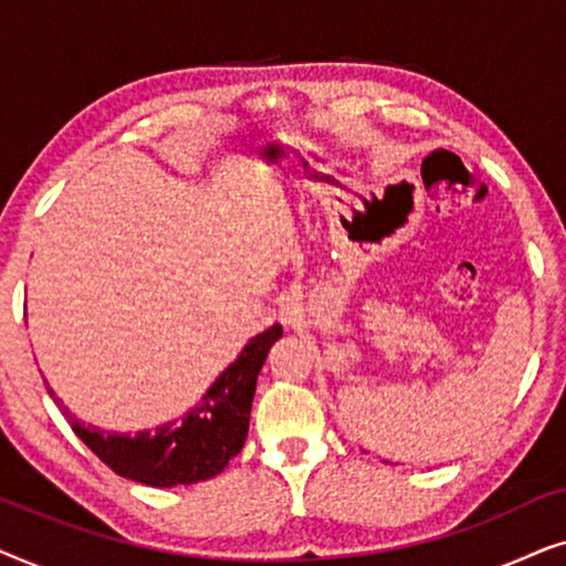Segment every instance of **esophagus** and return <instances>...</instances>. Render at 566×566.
<instances>
[{"label":"esophagus","instance_id":"34e87169","mask_svg":"<svg viewBox=\"0 0 566 566\" xmlns=\"http://www.w3.org/2000/svg\"><path fill=\"white\" fill-rule=\"evenodd\" d=\"M277 316H281L285 327H301V322H304V298L298 293H281V298H277Z\"/></svg>","mask_w":566,"mask_h":566}]
</instances>
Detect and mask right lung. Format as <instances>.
Returning a JSON list of instances; mask_svg holds the SVG:
<instances>
[{
	"label": "right lung",
	"instance_id": "right-lung-1",
	"mask_svg": "<svg viewBox=\"0 0 566 566\" xmlns=\"http://www.w3.org/2000/svg\"><path fill=\"white\" fill-rule=\"evenodd\" d=\"M283 335L281 324L252 337L242 355L216 378L196 409L167 422L161 428L136 432V436H113L92 424L74 420L66 412L76 438L118 476L146 486L196 484L221 474L229 461L242 451L254 386L270 347ZM53 394V391H51Z\"/></svg>",
	"mask_w": 566,
	"mask_h": 566
}]
</instances>
